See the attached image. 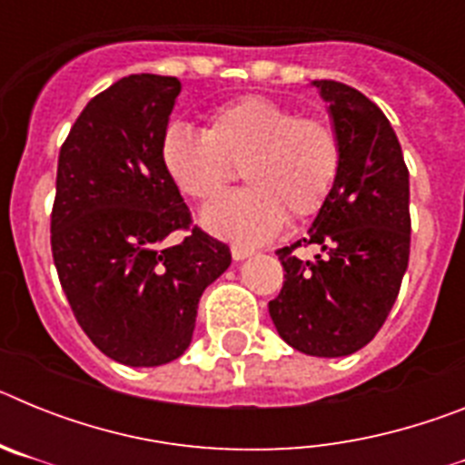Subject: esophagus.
<instances>
[{"mask_svg":"<svg viewBox=\"0 0 465 465\" xmlns=\"http://www.w3.org/2000/svg\"><path fill=\"white\" fill-rule=\"evenodd\" d=\"M253 256V249H246V246H232V258L235 261H246V258Z\"/></svg>","mask_w":465,"mask_h":465,"instance_id":"obj_1","label":"esophagus"}]
</instances>
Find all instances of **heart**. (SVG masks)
I'll list each match as a JSON object with an SVG mask.
<instances>
[{
	"label": "heart",
	"instance_id": "heart-1",
	"mask_svg": "<svg viewBox=\"0 0 465 465\" xmlns=\"http://www.w3.org/2000/svg\"><path fill=\"white\" fill-rule=\"evenodd\" d=\"M160 158L174 186L197 203L219 195L242 167L249 188L213 200L200 221L216 237L253 246L272 240L286 216L310 219L326 204L342 146L323 118L249 94L213 109L204 133L167 127Z\"/></svg>",
	"mask_w": 465,
	"mask_h": 465
}]
</instances>
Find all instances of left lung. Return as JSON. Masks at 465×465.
Returning a JSON list of instances; mask_svg holds the SVG:
<instances>
[{"label": "left lung", "mask_w": 465, "mask_h": 465, "mask_svg": "<svg viewBox=\"0 0 465 465\" xmlns=\"http://www.w3.org/2000/svg\"><path fill=\"white\" fill-rule=\"evenodd\" d=\"M312 85L328 104L342 165L307 237L277 252L286 274L268 307L283 342L338 359L375 338L398 298L410 258V174L380 106L338 81ZM300 243L322 253L300 262Z\"/></svg>", "instance_id": "left-lung-1"}]
</instances>
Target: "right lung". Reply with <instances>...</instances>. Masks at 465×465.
<instances>
[{
	"mask_svg": "<svg viewBox=\"0 0 465 465\" xmlns=\"http://www.w3.org/2000/svg\"><path fill=\"white\" fill-rule=\"evenodd\" d=\"M182 81L133 74L85 104L57 160L51 246L74 316L102 354L133 368L179 359L197 302L230 268L160 158Z\"/></svg>",
	"mask_w": 465,
	"mask_h": 465,
	"instance_id": "add662e5",
	"label": "right lung"
}]
</instances>
